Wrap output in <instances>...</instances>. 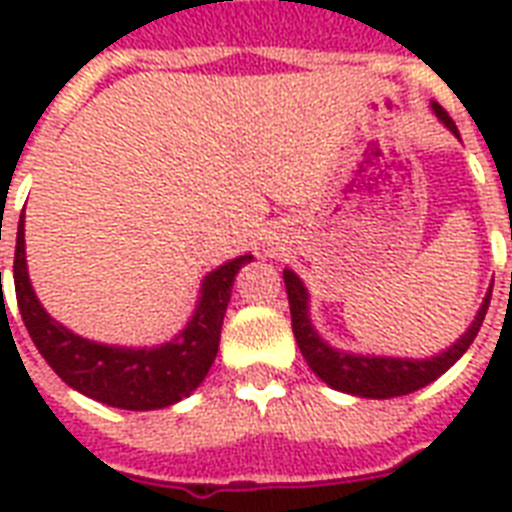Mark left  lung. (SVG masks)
Returning <instances> with one entry per match:
<instances>
[{
	"label": "left lung",
	"mask_w": 512,
	"mask_h": 512,
	"mask_svg": "<svg viewBox=\"0 0 512 512\" xmlns=\"http://www.w3.org/2000/svg\"><path fill=\"white\" fill-rule=\"evenodd\" d=\"M433 114L438 122L444 124L446 130L454 132V138H460L457 124L452 116L446 114L444 108L433 103ZM284 284H287L289 297V313H292V332L300 345V353L308 361L316 377L327 382L329 388L350 393L358 398H393L406 396L414 390L425 388L433 380L454 366L462 358V353L470 348V342L476 340L478 329L484 324V316L489 311V300H492V289L486 292L484 303L478 308L476 319L468 327V332L460 340L449 345L446 350L436 353L430 358H393V356H364V353H348V350L332 348L329 342L319 337L313 329L311 316H308V289L300 281L295 271L284 268Z\"/></svg>",
	"instance_id": "obj_1"
}]
</instances>
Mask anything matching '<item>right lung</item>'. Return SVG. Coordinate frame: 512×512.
<instances>
[{
  "instance_id": "obj_1",
  "label": "right lung",
  "mask_w": 512,
  "mask_h": 512,
  "mask_svg": "<svg viewBox=\"0 0 512 512\" xmlns=\"http://www.w3.org/2000/svg\"><path fill=\"white\" fill-rule=\"evenodd\" d=\"M23 217L26 215H20L12 265L15 295L28 335L60 380L100 404L130 412L164 409L191 396L207 377L209 366L215 364L225 308L231 303L233 279L241 265L252 260V255L228 260L204 276L196 311L177 332L175 340L156 348L103 345L74 335L71 329L52 319L36 300L26 268Z\"/></svg>"
}]
</instances>
